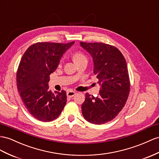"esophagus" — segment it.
Here are the masks:
<instances>
[{"instance_id":"obj_1","label":"esophagus","mask_w":159,"mask_h":159,"mask_svg":"<svg viewBox=\"0 0 159 159\" xmlns=\"http://www.w3.org/2000/svg\"><path fill=\"white\" fill-rule=\"evenodd\" d=\"M75 94H76V93L75 91H68L66 93L67 97H72L74 96Z\"/></svg>"}]
</instances>
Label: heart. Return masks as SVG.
I'll list each match as a JSON object with an SVG mask.
<instances>
[{"label":"heart","mask_w":159,"mask_h":159,"mask_svg":"<svg viewBox=\"0 0 159 159\" xmlns=\"http://www.w3.org/2000/svg\"><path fill=\"white\" fill-rule=\"evenodd\" d=\"M73 59H74V61L76 63L79 62V61L87 60V57L83 52H81L80 51H77L74 54H73Z\"/></svg>","instance_id":"obj_1"}]
</instances>
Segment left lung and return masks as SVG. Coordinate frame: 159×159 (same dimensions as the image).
<instances>
[{
	"label": "left lung",
	"mask_w": 159,
	"mask_h": 159,
	"mask_svg": "<svg viewBox=\"0 0 159 159\" xmlns=\"http://www.w3.org/2000/svg\"><path fill=\"white\" fill-rule=\"evenodd\" d=\"M80 43L92 56L93 73L101 86L96 97L86 93L81 106L83 116L91 124L107 123L118 115L128 98L130 83L125 59L118 49L111 45Z\"/></svg>",
	"instance_id": "left-lung-1"
}]
</instances>
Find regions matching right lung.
I'll return each mask as SVG.
<instances>
[{
    "label": "right lung",
    "mask_w": 159,
    "mask_h": 159,
    "mask_svg": "<svg viewBox=\"0 0 159 159\" xmlns=\"http://www.w3.org/2000/svg\"><path fill=\"white\" fill-rule=\"evenodd\" d=\"M75 42L68 43L38 42L24 53L17 72L18 91L27 111L44 122L57 119L66 103V93L49 91L50 75L61 57Z\"/></svg>",
    "instance_id": "1"
}]
</instances>
